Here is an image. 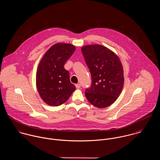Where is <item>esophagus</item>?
<instances>
[{
	"mask_svg": "<svg viewBox=\"0 0 160 160\" xmlns=\"http://www.w3.org/2000/svg\"><path fill=\"white\" fill-rule=\"evenodd\" d=\"M75 86H76V89H79V88H81V85H80L79 84H76L75 85Z\"/></svg>",
	"mask_w": 160,
	"mask_h": 160,
	"instance_id": "34e87169",
	"label": "esophagus"
}]
</instances>
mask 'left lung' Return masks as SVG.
Returning <instances> with one entry per match:
<instances>
[{
  "mask_svg": "<svg viewBox=\"0 0 160 160\" xmlns=\"http://www.w3.org/2000/svg\"><path fill=\"white\" fill-rule=\"evenodd\" d=\"M81 51L92 76L91 86L86 90L85 95L93 106L108 107L118 98L124 86V71L119 58L102 45L84 46Z\"/></svg>",
  "mask_w": 160,
  "mask_h": 160,
  "instance_id": "8db88e82",
  "label": "left lung"
}]
</instances>
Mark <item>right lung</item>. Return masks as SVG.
I'll use <instances>...</instances> for the list:
<instances>
[{"label":"right lung","mask_w":160,"mask_h":160,"mask_svg":"<svg viewBox=\"0 0 160 160\" xmlns=\"http://www.w3.org/2000/svg\"><path fill=\"white\" fill-rule=\"evenodd\" d=\"M75 46L57 43L52 46L40 61L36 72V87L42 100L52 107L65 103L75 86L70 82L65 63L75 51Z\"/></svg>","instance_id":"add662e5"}]
</instances>
